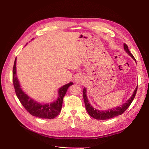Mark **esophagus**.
I'll list each match as a JSON object with an SVG mask.
<instances>
[{"instance_id": "esophagus-1", "label": "esophagus", "mask_w": 149, "mask_h": 149, "mask_svg": "<svg viewBox=\"0 0 149 149\" xmlns=\"http://www.w3.org/2000/svg\"><path fill=\"white\" fill-rule=\"evenodd\" d=\"M82 79H81V77H80V76L79 77H78L77 79H75V81L77 83H81V81H82Z\"/></svg>"}]
</instances>
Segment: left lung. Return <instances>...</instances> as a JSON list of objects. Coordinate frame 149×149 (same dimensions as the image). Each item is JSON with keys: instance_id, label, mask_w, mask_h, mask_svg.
<instances>
[{"instance_id": "obj_1", "label": "left lung", "mask_w": 149, "mask_h": 149, "mask_svg": "<svg viewBox=\"0 0 149 149\" xmlns=\"http://www.w3.org/2000/svg\"><path fill=\"white\" fill-rule=\"evenodd\" d=\"M124 48L125 51H126V52L132 57V58L134 59L135 61H136L134 56H133L132 54L129 51V50L128 49V46L126 43H124ZM137 89H138V86L136 88L131 98L127 101L126 103L123 104L121 106L109 109V111H100L97 110V109H94L92 107V106H91V104L89 103V101L88 100L87 96H86V89L84 88L83 89V99H84V101L86 109V111H88L89 115L95 119L103 120H107V119L112 118L115 116L121 115L122 113H123L125 111H126V109L130 106L133 100H134V99L136 95Z\"/></svg>"}]
</instances>
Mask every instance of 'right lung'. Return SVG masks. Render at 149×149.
Masks as SVG:
<instances>
[{
  "mask_svg": "<svg viewBox=\"0 0 149 149\" xmlns=\"http://www.w3.org/2000/svg\"><path fill=\"white\" fill-rule=\"evenodd\" d=\"M16 58L15 59L13 69V82L16 95L21 104L26 110L34 116L40 118L53 119L60 113L61 110L63 100L68 88L73 83L70 82L63 86L58 90V97L57 100L50 104H39L28 97L22 90L16 75Z\"/></svg>",
  "mask_w": 149,
  "mask_h": 149,
  "instance_id": "1",
  "label": "right lung"
}]
</instances>
